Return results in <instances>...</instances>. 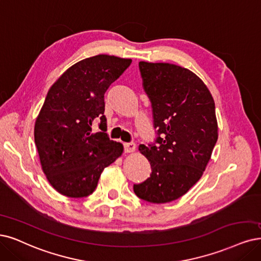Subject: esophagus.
Returning a JSON list of instances; mask_svg holds the SVG:
<instances>
[{"mask_svg":"<svg viewBox=\"0 0 261 261\" xmlns=\"http://www.w3.org/2000/svg\"><path fill=\"white\" fill-rule=\"evenodd\" d=\"M123 146H124V151L125 152H133L134 150H136V144H134L133 142L124 143Z\"/></svg>","mask_w":261,"mask_h":261,"instance_id":"34e87169","label":"esophagus"}]
</instances>
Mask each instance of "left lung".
Instances as JSON below:
<instances>
[{
    "label": "left lung",
    "mask_w": 261,
    "mask_h": 261,
    "mask_svg": "<svg viewBox=\"0 0 261 261\" xmlns=\"http://www.w3.org/2000/svg\"><path fill=\"white\" fill-rule=\"evenodd\" d=\"M139 69L157 138L139 147L151 174L133 190L142 200L167 203L185 195L203 174L218 139L215 103L204 83L185 67L141 61Z\"/></svg>",
    "instance_id": "left-lung-1"
}]
</instances>
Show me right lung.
Returning <instances> with one entry per match:
<instances>
[{
	"label": "right lung",
	"instance_id": "right-lung-1",
	"mask_svg": "<svg viewBox=\"0 0 261 261\" xmlns=\"http://www.w3.org/2000/svg\"><path fill=\"white\" fill-rule=\"evenodd\" d=\"M131 59L98 55L66 70L48 91L34 127L43 172L59 194L84 198L95 190L104 168L123 151L106 133L104 93ZM100 120L101 131L92 133Z\"/></svg>",
	"mask_w": 261,
	"mask_h": 261
}]
</instances>
